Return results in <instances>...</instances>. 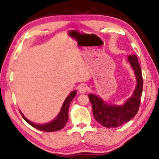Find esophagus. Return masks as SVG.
I'll use <instances>...</instances> for the list:
<instances>
[{
	"label": "esophagus",
	"instance_id": "obj_1",
	"mask_svg": "<svg viewBox=\"0 0 159 159\" xmlns=\"http://www.w3.org/2000/svg\"><path fill=\"white\" fill-rule=\"evenodd\" d=\"M78 92H79L81 94H84V93H86L87 92V87H86V85H84L82 84L78 87Z\"/></svg>",
	"mask_w": 159,
	"mask_h": 159
}]
</instances>
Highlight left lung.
<instances>
[{
    "label": "left lung",
    "mask_w": 159,
    "mask_h": 159,
    "mask_svg": "<svg viewBox=\"0 0 159 159\" xmlns=\"http://www.w3.org/2000/svg\"><path fill=\"white\" fill-rule=\"evenodd\" d=\"M128 60L134 70L137 84L134 94L124 105L120 106L108 105L96 95L89 94L95 120L105 127L116 128L122 126L134 118L138 112L143 92V78L137 55H129Z\"/></svg>",
    "instance_id": "1"
}]
</instances>
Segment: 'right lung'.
<instances>
[{
	"label": "right lung",
	"instance_id": "obj_1",
	"mask_svg": "<svg viewBox=\"0 0 159 159\" xmlns=\"http://www.w3.org/2000/svg\"><path fill=\"white\" fill-rule=\"evenodd\" d=\"M76 95V91H73L65 99L63 105L61 109L60 113H59L56 119H54L53 121L48 123V124H43V125H41V124H35L31 121H30L27 119L22 114V117L30 125L33 126L34 128L43 131V132H56V131H59L64 127L66 125L67 120H68V109L69 105L70 102L73 100V99L75 97Z\"/></svg>",
	"mask_w": 159,
	"mask_h": 159
}]
</instances>
